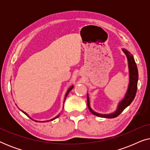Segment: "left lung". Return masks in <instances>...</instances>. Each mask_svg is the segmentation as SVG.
<instances>
[{
    "mask_svg": "<svg viewBox=\"0 0 150 150\" xmlns=\"http://www.w3.org/2000/svg\"><path fill=\"white\" fill-rule=\"evenodd\" d=\"M123 52L127 57L128 59V69H129V84L128 89L126 94H125L124 97L121 101L118 103L117 107L116 110L114 112H110V113L107 114H102L99 113V112H96L95 110L92 109L90 105V100L89 94L87 93V106L88 108L92 114L94 115L100 117L104 118H114L117 117L125 108L130 105L132 103V102L134 100V98L136 96L137 90V83H138V79H139V74H138V69H137V66L135 61L133 57L132 54L127 50L126 49L122 48V49Z\"/></svg>",
    "mask_w": 150,
    "mask_h": 150,
    "instance_id": "obj_1",
    "label": "left lung"
}]
</instances>
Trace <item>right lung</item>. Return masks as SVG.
Instances as JSON below:
<instances>
[{
  "label": "right lung",
  "instance_id": "add662e5",
  "mask_svg": "<svg viewBox=\"0 0 150 150\" xmlns=\"http://www.w3.org/2000/svg\"><path fill=\"white\" fill-rule=\"evenodd\" d=\"M73 87H74V85H71V87H69V89H67V92H66V93H65V98H64V101H63V103H64V102H65V98H66V97H67V95H68L69 92V91H71V90L73 89ZM21 110V111H22V112H23V113H24V114H25L26 116H28V117H29L30 119H31V120H33V121H35V122H50V121L54 120H55V119H57V117H58L59 116V115H57V116H56V117H54V118H52V119H51V120H47V121H42V122H40V121H37V120H33V119H32L31 117H30L29 115H28L27 113H26V112H24V111H23V110Z\"/></svg>",
  "mask_w": 150,
  "mask_h": 150
}]
</instances>
